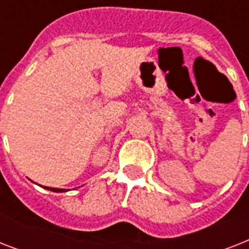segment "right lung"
<instances>
[{"label": "right lung", "mask_w": 249, "mask_h": 249, "mask_svg": "<svg viewBox=\"0 0 249 249\" xmlns=\"http://www.w3.org/2000/svg\"><path fill=\"white\" fill-rule=\"evenodd\" d=\"M45 189L50 190V191H54V193H62V191H66L64 189H54V187H45Z\"/></svg>", "instance_id": "1"}]
</instances>
